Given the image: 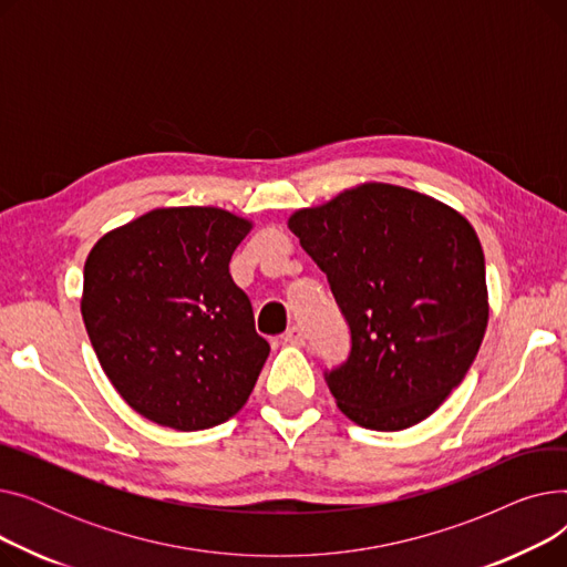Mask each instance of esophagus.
<instances>
[{"label": "esophagus", "instance_id": "34e87169", "mask_svg": "<svg viewBox=\"0 0 567 567\" xmlns=\"http://www.w3.org/2000/svg\"><path fill=\"white\" fill-rule=\"evenodd\" d=\"M282 342L301 347V344H306V333H303V329H299V326H291V329L282 336Z\"/></svg>", "mask_w": 567, "mask_h": 567}]
</instances>
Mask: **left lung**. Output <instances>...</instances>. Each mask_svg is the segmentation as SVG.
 Masks as SVG:
<instances>
[{"instance_id":"8db88e82","label":"left lung","mask_w":567,"mask_h":567,"mask_svg":"<svg viewBox=\"0 0 567 567\" xmlns=\"http://www.w3.org/2000/svg\"><path fill=\"white\" fill-rule=\"evenodd\" d=\"M329 278L351 353L326 372L355 425H419L462 383L483 344L485 255L471 223L430 195L361 184L287 220Z\"/></svg>"}]
</instances>
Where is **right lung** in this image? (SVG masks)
<instances>
[{
    "label": "right lung",
    "instance_id": "right-lung-1",
    "mask_svg": "<svg viewBox=\"0 0 567 567\" xmlns=\"http://www.w3.org/2000/svg\"><path fill=\"white\" fill-rule=\"evenodd\" d=\"M248 218L218 206L154 208L101 236L84 261L82 319L116 393L178 432L241 409L268 359L229 276Z\"/></svg>",
    "mask_w": 567,
    "mask_h": 567
}]
</instances>
